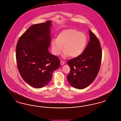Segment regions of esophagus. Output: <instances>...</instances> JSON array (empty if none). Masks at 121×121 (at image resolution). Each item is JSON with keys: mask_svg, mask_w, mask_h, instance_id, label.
<instances>
[{"mask_svg": "<svg viewBox=\"0 0 121 121\" xmlns=\"http://www.w3.org/2000/svg\"><path fill=\"white\" fill-rule=\"evenodd\" d=\"M60 64H61L62 65H63V64H64V61H62V60H61V61H60Z\"/></svg>", "mask_w": 121, "mask_h": 121, "instance_id": "esophagus-1", "label": "esophagus"}]
</instances>
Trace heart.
I'll list each match as a JSON object with an SVG mask.
<instances>
[{
    "instance_id": "b5f03b06",
    "label": "heart",
    "mask_w": 121,
    "mask_h": 121,
    "mask_svg": "<svg viewBox=\"0 0 121 121\" xmlns=\"http://www.w3.org/2000/svg\"><path fill=\"white\" fill-rule=\"evenodd\" d=\"M87 43V38L85 34L75 29H66L58 34L57 39L52 40V52L57 56L63 48V58L69 56L71 58H76L84 51Z\"/></svg>"
}]
</instances>
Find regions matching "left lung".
<instances>
[{
  "mask_svg": "<svg viewBox=\"0 0 121 121\" xmlns=\"http://www.w3.org/2000/svg\"><path fill=\"white\" fill-rule=\"evenodd\" d=\"M90 40L84 51L68 62L70 68L67 76L69 84L77 89L88 86L97 76L102 61V52L96 36L89 30Z\"/></svg>",
  "mask_w": 121,
  "mask_h": 121,
  "instance_id": "1",
  "label": "left lung"
}]
</instances>
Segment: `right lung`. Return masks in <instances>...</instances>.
I'll list each match as a JSON object with an SVG mask.
<instances>
[{
	"label": "right lung",
	"instance_id": "1",
	"mask_svg": "<svg viewBox=\"0 0 121 121\" xmlns=\"http://www.w3.org/2000/svg\"><path fill=\"white\" fill-rule=\"evenodd\" d=\"M52 22L36 24L20 37L16 46V58L23 80L35 88L46 86L52 73L60 66V60L48 52Z\"/></svg>",
	"mask_w": 121,
	"mask_h": 121
}]
</instances>
